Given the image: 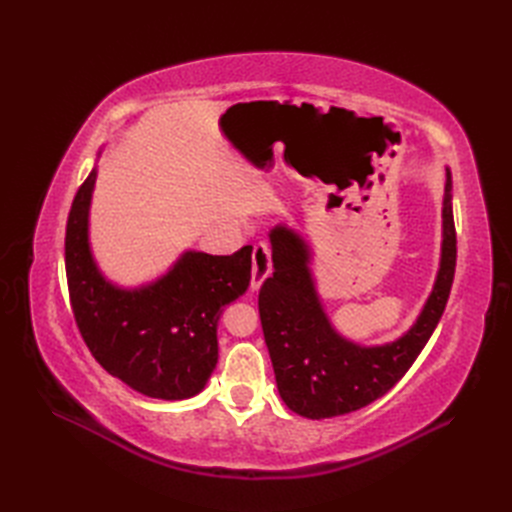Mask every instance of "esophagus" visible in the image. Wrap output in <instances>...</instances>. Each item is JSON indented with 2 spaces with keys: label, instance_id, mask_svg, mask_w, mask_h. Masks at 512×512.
<instances>
[{
  "label": "esophagus",
  "instance_id": "esophagus-1",
  "mask_svg": "<svg viewBox=\"0 0 512 512\" xmlns=\"http://www.w3.org/2000/svg\"><path fill=\"white\" fill-rule=\"evenodd\" d=\"M271 271H273L271 245L267 241H260L254 245V252H252V290H258L262 282L271 275Z\"/></svg>",
  "mask_w": 512,
  "mask_h": 512
}]
</instances>
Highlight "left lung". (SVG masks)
Returning <instances> with one entry per match:
<instances>
[{"instance_id":"1","label":"left lung","mask_w":512,"mask_h":512,"mask_svg":"<svg viewBox=\"0 0 512 512\" xmlns=\"http://www.w3.org/2000/svg\"><path fill=\"white\" fill-rule=\"evenodd\" d=\"M446 170L442 203V258L436 284L412 329L384 346H359L339 335L316 292L307 243L284 226L271 232L273 275L258 294L262 333L284 404L307 418H331L365 408L393 389L421 354L451 294L457 235Z\"/></svg>"}]
</instances>
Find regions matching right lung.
Returning <instances> with one entry per match:
<instances>
[{
	"mask_svg": "<svg viewBox=\"0 0 512 512\" xmlns=\"http://www.w3.org/2000/svg\"><path fill=\"white\" fill-rule=\"evenodd\" d=\"M96 168L76 192L66 226V277L76 327L108 374L147 397L177 401L205 389L218 363L224 305L250 286L252 245L232 256L185 252L141 288L104 280L89 250Z\"/></svg>",
	"mask_w": 512,
	"mask_h": 512,
	"instance_id": "obj_1",
	"label": "right lung"
}]
</instances>
